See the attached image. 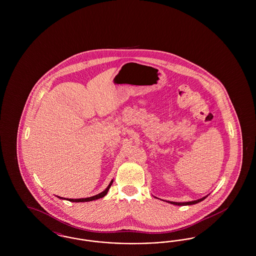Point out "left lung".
<instances>
[{
  "label": "left lung",
  "instance_id": "obj_1",
  "mask_svg": "<svg viewBox=\"0 0 256 256\" xmlns=\"http://www.w3.org/2000/svg\"><path fill=\"white\" fill-rule=\"evenodd\" d=\"M206 196H204V198H198V200H196L187 202H170V204H174V206H191V204H198V202H200L204 200ZM166 202H167V200H166Z\"/></svg>",
  "mask_w": 256,
  "mask_h": 256
}]
</instances>
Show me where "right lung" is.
Returning a JSON list of instances; mask_svg holds the SVG:
<instances>
[{
    "mask_svg": "<svg viewBox=\"0 0 256 256\" xmlns=\"http://www.w3.org/2000/svg\"><path fill=\"white\" fill-rule=\"evenodd\" d=\"M112 183H113V180H111V182H110V184H108V186L106 187V189L104 191H102V193H100V194H98V195L93 196H89V198H64V200H69V202H91V200H98V198H104V196L108 194V192L110 186L112 185ZM58 198H61V196H58Z\"/></svg>",
    "mask_w": 256,
    "mask_h": 256,
    "instance_id": "right-lung-1",
    "label": "right lung"
}]
</instances>
